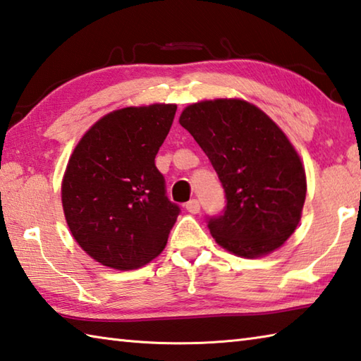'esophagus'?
<instances>
[{"instance_id":"1","label":"esophagus","mask_w":361,"mask_h":361,"mask_svg":"<svg viewBox=\"0 0 361 361\" xmlns=\"http://www.w3.org/2000/svg\"><path fill=\"white\" fill-rule=\"evenodd\" d=\"M185 207H186V209H188V212L191 213V214H197V213L200 212V203H199L197 199L189 200Z\"/></svg>"}]
</instances>
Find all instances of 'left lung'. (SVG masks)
I'll return each instance as SVG.
<instances>
[{"label":"left lung","instance_id":"left-lung-1","mask_svg":"<svg viewBox=\"0 0 361 361\" xmlns=\"http://www.w3.org/2000/svg\"><path fill=\"white\" fill-rule=\"evenodd\" d=\"M180 124L208 156L226 207L207 216L216 243L241 257H260L295 232L306 197L301 161L283 130L240 99L197 102Z\"/></svg>","mask_w":361,"mask_h":361}]
</instances>
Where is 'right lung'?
Returning a JSON list of instances; mask_svg holds the SVG:
<instances>
[{
  "label": "right lung",
  "mask_w": 361,
  "mask_h": 361,
  "mask_svg": "<svg viewBox=\"0 0 361 361\" xmlns=\"http://www.w3.org/2000/svg\"><path fill=\"white\" fill-rule=\"evenodd\" d=\"M176 106L126 107L101 118L78 142L63 178L72 237L90 257L116 270L148 264L167 243L180 207L154 164Z\"/></svg>",
  "instance_id": "obj_1"
}]
</instances>
